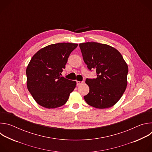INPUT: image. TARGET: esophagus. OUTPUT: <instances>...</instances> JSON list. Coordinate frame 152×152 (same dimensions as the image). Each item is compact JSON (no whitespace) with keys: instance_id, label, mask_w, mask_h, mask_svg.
Listing matches in <instances>:
<instances>
[{"instance_id":"obj_1","label":"esophagus","mask_w":152,"mask_h":152,"mask_svg":"<svg viewBox=\"0 0 152 152\" xmlns=\"http://www.w3.org/2000/svg\"><path fill=\"white\" fill-rule=\"evenodd\" d=\"M83 81H76V83H77V85H82V83H83Z\"/></svg>"}]
</instances>
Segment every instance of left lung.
Wrapping results in <instances>:
<instances>
[{"label":"left lung","mask_w":152,"mask_h":152,"mask_svg":"<svg viewBox=\"0 0 152 152\" xmlns=\"http://www.w3.org/2000/svg\"><path fill=\"white\" fill-rule=\"evenodd\" d=\"M83 59L90 70H96V79H86L90 88L84 99L89 105L104 109L114 106L121 97L127 85L128 66L114 48L96 42L79 44Z\"/></svg>","instance_id":"8db88e82"}]
</instances>
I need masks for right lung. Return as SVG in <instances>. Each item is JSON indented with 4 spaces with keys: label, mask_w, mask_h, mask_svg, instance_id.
<instances>
[{
    "label": "right lung",
    "mask_w": 152,
    "mask_h": 152,
    "mask_svg": "<svg viewBox=\"0 0 152 152\" xmlns=\"http://www.w3.org/2000/svg\"><path fill=\"white\" fill-rule=\"evenodd\" d=\"M77 44L59 42L39 50L26 70L27 87L41 106L56 108L64 105L74 90L76 82L61 76L71 52Z\"/></svg>",
    "instance_id": "1"
}]
</instances>
